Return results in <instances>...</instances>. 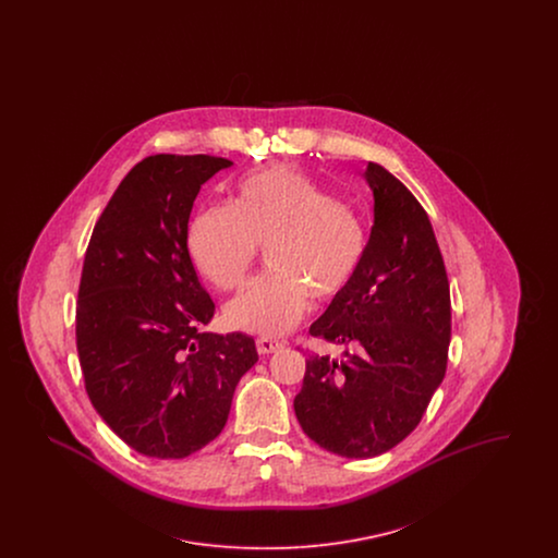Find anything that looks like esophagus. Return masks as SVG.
<instances>
[{
    "mask_svg": "<svg viewBox=\"0 0 558 558\" xmlns=\"http://www.w3.org/2000/svg\"><path fill=\"white\" fill-rule=\"evenodd\" d=\"M255 345H257V351L262 353V355H267V353H274V351H278L282 343H278V341H271V339H266V337H262V339H257L255 341Z\"/></svg>",
    "mask_w": 558,
    "mask_h": 558,
    "instance_id": "obj_1",
    "label": "esophagus"
}]
</instances>
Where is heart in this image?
Here are the masks:
<instances>
[{
	"label": "heart",
	"instance_id": "heart-1",
	"mask_svg": "<svg viewBox=\"0 0 558 558\" xmlns=\"http://www.w3.org/2000/svg\"><path fill=\"white\" fill-rule=\"evenodd\" d=\"M357 213L289 167L242 178L230 207H207L187 228L196 271L219 291L242 282L257 246H267L271 271L251 280L223 307L230 328L278 337L312 305L330 301L353 282L366 255Z\"/></svg>",
	"mask_w": 558,
	"mask_h": 558
}]
</instances>
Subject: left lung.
I'll return each mask as SVG.
<instances>
[{
  "label": "left lung",
  "mask_w": 558,
  "mask_h": 558,
  "mask_svg": "<svg viewBox=\"0 0 558 558\" xmlns=\"http://www.w3.org/2000/svg\"><path fill=\"white\" fill-rule=\"evenodd\" d=\"M374 223L353 282L310 332L343 357L310 355L294 414L319 448L372 458L421 423L441 385L451 337L450 282L428 215L385 167L368 162Z\"/></svg>",
  "instance_id": "left-lung-1"
}]
</instances>
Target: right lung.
I'll return each mask as SVG.
<instances>
[{
	"label": "right lung",
	"mask_w": 558,
	"mask_h": 558,
	"mask_svg": "<svg viewBox=\"0 0 558 558\" xmlns=\"http://www.w3.org/2000/svg\"><path fill=\"white\" fill-rule=\"evenodd\" d=\"M230 165L209 155L140 160L85 251L75 322L85 391L102 421L150 458H186L213 441L259 360L251 337L201 330L215 303L187 253L194 198Z\"/></svg>",
	"instance_id": "right-lung-1"
}]
</instances>
